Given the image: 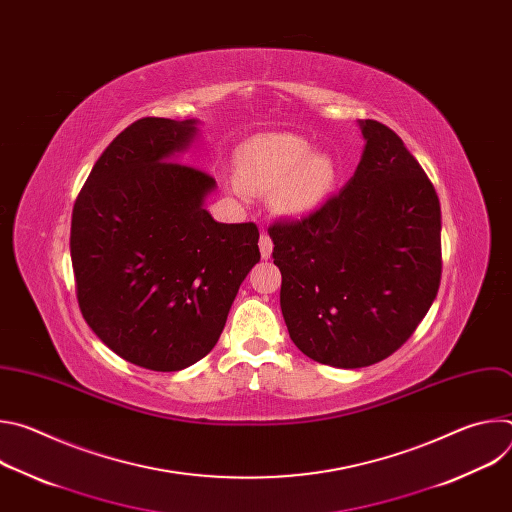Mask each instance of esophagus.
I'll list each match as a JSON object with an SVG mask.
<instances>
[{
    "mask_svg": "<svg viewBox=\"0 0 512 512\" xmlns=\"http://www.w3.org/2000/svg\"><path fill=\"white\" fill-rule=\"evenodd\" d=\"M259 251H261V257H263V259H269V257H271L273 241H271L269 233H261V237H259Z\"/></svg>",
    "mask_w": 512,
    "mask_h": 512,
    "instance_id": "34e87169",
    "label": "esophagus"
}]
</instances>
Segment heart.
<instances>
[{
    "label": "heart",
    "instance_id": "b5f03b06",
    "mask_svg": "<svg viewBox=\"0 0 512 512\" xmlns=\"http://www.w3.org/2000/svg\"><path fill=\"white\" fill-rule=\"evenodd\" d=\"M336 164L324 152L291 133L265 135L249 143L239 162V184L247 194H267L275 187V206L283 214L314 210L334 188Z\"/></svg>",
    "mask_w": 512,
    "mask_h": 512
}]
</instances>
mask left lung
Returning <instances> with one entry per match:
<instances>
[{
  "label": "left lung",
  "instance_id": "obj_1",
  "mask_svg": "<svg viewBox=\"0 0 512 512\" xmlns=\"http://www.w3.org/2000/svg\"><path fill=\"white\" fill-rule=\"evenodd\" d=\"M354 176L320 208L271 227L281 312L294 344L338 369L369 367L401 348L442 279L440 198L401 137L360 121Z\"/></svg>",
  "mask_w": 512,
  "mask_h": 512
}]
</instances>
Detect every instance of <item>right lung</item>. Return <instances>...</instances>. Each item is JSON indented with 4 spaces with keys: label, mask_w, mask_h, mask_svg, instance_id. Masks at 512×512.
I'll use <instances>...</instances> for the list:
<instances>
[{
    "label": "right lung",
    "mask_w": 512,
    "mask_h": 512,
    "mask_svg": "<svg viewBox=\"0 0 512 512\" xmlns=\"http://www.w3.org/2000/svg\"><path fill=\"white\" fill-rule=\"evenodd\" d=\"M196 121L143 117L101 154L70 223L77 300L91 330L137 367L172 373L221 338L259 263L255 223H216L210 174L176 162Z\"/></svg>",
    "instance_id": "1"
}]
</instances>
